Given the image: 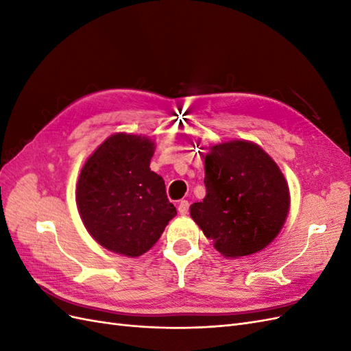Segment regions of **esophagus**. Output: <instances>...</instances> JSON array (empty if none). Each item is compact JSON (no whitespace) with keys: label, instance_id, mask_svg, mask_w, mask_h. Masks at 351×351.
<instances>
[{"label":"esophagus","instance_id":"1","mask_svg":"<svg viewBox=\"0 0 351 351\" xmlns=\"http://www.w3.org/2000/svg\"><path fill=\"white\" fill-rule=\"evenodd\" d=\"M189 202L187 200H180V204H178V206H177V209H178V214L180 215H187L189 214Z\"/></svg>","mask_w":351,"mask_h":351}]
</instances>
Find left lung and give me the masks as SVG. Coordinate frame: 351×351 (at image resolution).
I'll use <instances>...</instances> for the list:
<instances>
[{
  "mask_svg": "<svg viewBox=\"0 0 351 351\" xmlns=\"http://www.w3.org/2000/svg\"><path fill=\"white\" fill-rule=\"evenodd\" d=\"M208 149L206 196L190 206V217L222 256L258 253L280 234L289 215V183L256 143L236 139Z\"/></svg>",
  "mask_w": 351,
  "mask_h": 351,
  "instance_id": "1",
  "label": "left lung"
}]
</instances>
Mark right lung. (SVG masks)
<instances>
[{
  "label": "right lung",
  "instance_id": "obj_1",
  "mask_svg": "<svg viewBox=\"0 0 351 351\" xmlns=\"http://www.w3.org/2000/svg\"><path fill=\"white\" fill-rule=\"evenodd\" d=\"M155 147L146 136L111 134L86 159L77 180L84 227L102 247L121 256L146 253L177 215L164 178L149 168Z\"/></svg>",
  "mask_w": 351,
  "mask_h": 351
}]
</instances>
